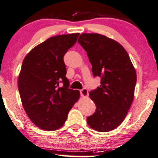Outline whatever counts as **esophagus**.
Listing matches in <instances>:
<instances>
[{
    "instance_id": "obj_1",
    "label": "esophagus",
    "mask_w": 158,
    "mask_h": 158,
    "mask_svg": "<svg viewBox=\"0 0 158 158\" xmlns=\"http://www.w3.org/2000/svg\"><path fill=\"white\" fill-rule=\"evenodd\" d=\"M80 92H81V95L82 97H87L88 95V90L86 88L82 89L80 90Z\"/></svg>"
}]
</instances>
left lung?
<instances>
[{"mask_svg":"<svg viewBox=\"0 0 158 158\" xmlns=\"http://www.w3.org/2000/svg\"><path fill=\"white\" fill-rule=\"evenodd\" d=\"M77 42L87 52L93 76L101 78L100 85L89 93L96 110L87 118V123L96 131H110L122 123L131 106L135 70L117 41L98 33H83Z\"/></svg>","mask_w":158,"mask_h":158,"instance_id":"8db88e82","label":"left lung"}]
</instances>
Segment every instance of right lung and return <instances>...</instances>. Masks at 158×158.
Wrapping results in <instances>:
<instances>
[{"label":"right lung","mask_w":158,"mask_h":158,"mask_svg":"<svg viewBox=\"0 0 158 158\" xmlns=\"http://www.w3.org/2000/svg\"><path fill=\"white\" fill-rule=\"evenodd\" d=\"M79 33L56 35L35 46L24 58L18 77L23 106L40 128L52 131L62 127L80 97L68 88L63 57L76 43ZM62 82L64 85L59 87Z\"/></svg>","instance_id":"1"}]
</instances>
